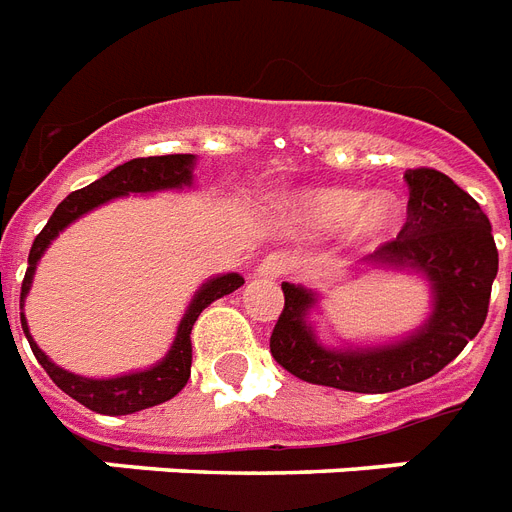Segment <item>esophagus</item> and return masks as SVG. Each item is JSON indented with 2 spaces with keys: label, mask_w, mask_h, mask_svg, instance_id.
<instances>
[{
  "label": "esophagus",
  "mask_w": 512,
  "mask_h": 512,
  "mask_svg": "<svg viewBox=\"0 0 512 512\" xmlns=\"http://www.w3.org/2000/svg\"><path fill=\"white\" fill-rule=\"evenodd\" d=\"M289 271V257L279 255V252H273V255H265L257 265V276H263V279H279L284 273Z\"/></svg>",
  "instance_id": "1"
}]
</instances>
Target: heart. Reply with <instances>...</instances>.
<instances>
[{
    "mask_svg": "<svg viewBox=\"0 0 512 512\" xmlns=\"http://www.w3.org/2000/svg\"><path fill=\"white\" fill-rule=\"evenodd\" d=\"M305 220L316 228L332 231L348 223L350 239L372 241L380 239L396 220V204L388 196H372L361 201L356 191L348 188H324L313 191L303 201Z\"/></svg>",
    "mask_w": 512,
    "mask_h": 512,
    "instance_id": "obj_1",
    "label": "heart"
}]
</instances>
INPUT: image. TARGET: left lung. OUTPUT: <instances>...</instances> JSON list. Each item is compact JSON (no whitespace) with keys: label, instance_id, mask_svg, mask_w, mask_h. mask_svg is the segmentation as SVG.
Segmentation results:
<instances>
[{"label":"left lung","instance_id":"obj_1","mask_svg":"<svg viewBox=\"0 0 512 512\" xmlns=\"http://www.w3.org/2000/svg\"><path fill=\"white\" fill-rule=\"evenodd\" d=\"M406 223L396 239L369 255L372 265L414 268L433 284V316L409 340L374 350H327L305 324L313 292L281 284L284 311L271 335V356L313 385L390 393L438 374L481 332L500 255L492 223L452 177L433 167L406 170Z\"/></svg>","mask_w":512,"mask_h":512}]
</instances>
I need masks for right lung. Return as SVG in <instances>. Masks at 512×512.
Returning <instances> with one entry per match:
<instances>
[{
	"label": "right lung",
	"instance_id": "add662e5",
	"mask_svg": "<svg viewBox=\"0 0 512 512\" xmlns=\"http://www.w3.org/2000/svg\"><path fill=\"white\" fill-rule=\"evenodd\" d=\"M191 154H167V156H146V159H132V162L119 164L116 170L103 175L100 180L90 183L87 188L68 193L66 199L60 201L58 209L52 212L42 233L36 236L28 252V271L26 279L20 284V308L31 287V276L36 271L39 257L44 255V249L55 236H58L68 223H74L76 217L90 212L103 201L114 199V196H124V193H148L162 191V188H180V185L191 183ZM244 284L239 273H225L217 279L207 281L199 289V295L193 297L191 308L185 311L180 327H177V337L172 342V350L167 353L162 364H156L154 369L146 372L124 374V377H114V380H87L79 374L63 372L60 366H55L50 358L44 356L42 350L36 348V342L31 340L26 327V319L20 313V324L28 337V345L34 350L36 361L44 366V372L50 374V380L58 385L63 393L76 398L79 404L98 414H132L148 406L164 404L172 396H177L185 388V382L191 377V329L199 319V313L207 308L209 303H215L223 295H231Z\"/></svg>",
	"mask_w": 512,
	"mask_h": 512
}]
</instances>
